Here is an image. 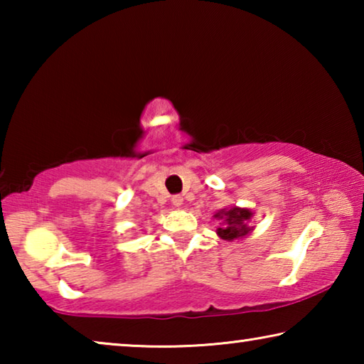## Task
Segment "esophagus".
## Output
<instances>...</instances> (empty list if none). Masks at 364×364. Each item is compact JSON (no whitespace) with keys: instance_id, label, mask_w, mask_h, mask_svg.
Segmentation results:
<instances>
[{"instance_id":"obj_1","label":"esophagus","mask_w":364,"mask_h":364,"mask_svg":"<svg viewBox=\"0 0 364 364\" xmlns=\"http://www.w3.org/2000/svg\"><path fill=\"white\" fill-rule=\"evenodd\" d=\"M171 204L175 207H181L183 205V197L181 196H173L171 197Z\"/></svg>"}]
</instances>
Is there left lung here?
<instances>
[{
  "instance_id": "8db88e82",
  "label": "left lung",
  "mask_w": 364,
  "mask_h": 364,
  "mask_svg": "<svg viewBox=\"0 0 364 364\" xmlns=\"http://www.w3.org/2000/svg\"><path fill=\"white\" fill-rule=\"evenodd\" d=\"M213 217L221 221L220 228H217V234L225 241H237V239L247 236L254 230V226L249 225L252 217H254V213L249 208H223V210L215 213Z\"/></svg>"
}]
</instances>
